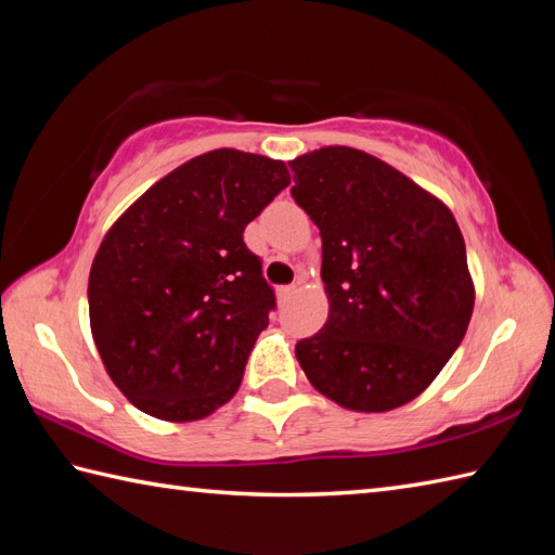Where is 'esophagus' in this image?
Returning a JSON list of instances; mask_svg holds the SVG:
<instances>
[{
	"label": "esophagus",
	"mask_w": 555,
	"mask_h": 555,
	"mask_svg": "<svg viewBox=\"0 0 555 555\" xmlns=\"http://www.w3.org/2000/svg\"><path fill=\"white\" fill-rule=\"evenodd\" d=\"M296 291H298V286H296V284H293V286H281V288L276 291L279 302H288L293 296H296Z\"/></svg>",
	"instance_id": "34e87169"
}]
</instances>
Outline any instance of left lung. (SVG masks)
Listing matches in <instances>:
<instances>
[{"label": "left lung", "mask_w": 555, "mask_h": 555, "mask_svg": "<svg viewBox=\"0 0 555 555\" xmlns=\"http://www.w3.org/2000/svg\"><path fill=\"white\" fill-rule=\"evenodd\" d=\"M291 195L322 235L328 320L296 344L310 384L338 405L386 412L427 388L475 308L465 241L443 203L367 152L288 162Z\"/></svg>", "instance_id": "1"}]
</instances>
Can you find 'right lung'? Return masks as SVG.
Wrapping results in <instances>:
<instances>
[{
    "label": "right lung",
    "mask_w": 555,
    "mask_h": 555,
    "mask_svg": "<svg viewBox=\"0 0 555 555\" xmlns=\"http://www.w3.org/2000/svg\"><path fill=\"white\" fill-rule=\"evenodd\" d=\"M288 183L284 162L215 150L164 176L104 235L88 281L92 338L138 410L203 420L238 391L276 310L243 231Z\"/></svg>",
    "instance_id": "add662e5"
}]
</instances>
